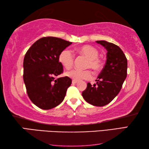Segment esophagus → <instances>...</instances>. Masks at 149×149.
<instances>
[{
    "label": "esophagus",
    "instance_id": "esophagus-1",
    "mask_svg": "<svg viewBox=\"0 0 149 149\" xmlns=\"http://www.w3.org/2000/svg\"><path fill=\"white\" fill-rule=\"evenodd\" d=\"M77 83V81H75V80H73L72 81V84H76Z\"/></svg>",
    "mask_w": 149,
    "mask_h": 149
}]
</instances>
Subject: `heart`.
<instances>
[{
	"mask_svg": "<svg viewBox=\"0 0 149 149\" xmlns=\"http://www.w3.org/2000/svg\"><path fill=\"white\" fill-rule=\"evenodd\" d=\"M78 51L88 58L86 67L91 68L95 71H99L102 66V62L98 56L99 51L97 49L89 45H85L78 49ZM59 61L66 70H70L73 66L74 56L72 50L65 49L60 52L58 57ZM68 77L75 81L89 79L93 77V73L89 70H81L77 69L72 70L65 73Z\"/></svg>",
	"mask_w": 149,
	"mask_h": 149,
	"instance_id": "b5f03b06",
	"label": "heart"
}]
</instances>
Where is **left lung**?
Masks as SVG:
<instances>
[{
    "label": "left lung",
    "mask_w": 149,
    "mask_h": 149,
    "mask_svg": "<svg viewBox=\"0 0 149 149\" xmlns=\"http://www.w3.org/2000/svg\"><path fill=\"white\" fill-rule=\"evenodd\" d=\"M107 50V61L96 84L88 83L82 93L85 101L93 106L103 107L116 97L127 77V61L120 48L112 42L97 41Z\"/></svg>",
    "instance_id": "left-lung-1"
}]
</instances>
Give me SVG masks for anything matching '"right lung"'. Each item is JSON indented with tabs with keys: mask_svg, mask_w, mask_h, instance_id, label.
I'll list each match as a JSON object with an SVG mask.
<instances>
[{
	"mask_svg": "<svg viewBox=\"0 0 149 149\" xmlns=\"http://www.w3.org/2000/svg\"><path fill=\"white\" fill-rule=\"evenodd\" d=\"M72 42L54 37H42L35 42L24 59V81L32 102L43 110L57 107L64 99L72 79L63 73L59 54Z\"/></svg>",
	"mask_w": 149,
	"mask_h": 149,
	"instance_id": "add662e5",
	"label": "right lung"
}]
</instances>
